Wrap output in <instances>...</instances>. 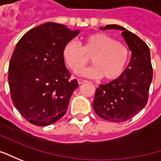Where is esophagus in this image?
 Instances as JSON below:
<instances>
[{"label": "esophagus", "mask_w": 161, "mask_h": 161, "mask_svg": "<svg viewBox=\"0 0 161 161\" xmlns=\"http://www.w3.org/2000/svg\"><path fill=\"white\" fill-rule=\"evenodd\" d=\"M77 82H78V84H79V85H81V84H84V83H86L87 81L84 80V79H81V78H79V79H77Z\"/></svg>", "instance_id": "obj_1"}]
</instances>
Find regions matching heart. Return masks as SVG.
Here are the masks:
<instances>
[{
  "label": "heart",
  "mask_w": 161,
  "mask_h": 161,
  "mask_svg": "<svg viewBox=\"0 0 161 161\" xmlns=\"http://www.w3.org/2000/svg\"><path fill=\"white\" fill-rule=\"evenodd\" d=\"M62 58L65 63L75 73H78L90 62L94 64L82 74L90 77H101L113 80L125 70L129 58V49L112 36L97 32L84 37L82 46L75 41L64 45Z\"/></svg>",
  "instance_id": "1"
}]
</instances>
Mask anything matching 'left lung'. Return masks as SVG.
Listing matches in <instances>:
<instances>
[{
	"instance_id": "left-lung-1",
	"label": "left lung",
	"mask_w": 161,
	"mask_h": 161,
	"mask_svg": "<svg viewBox=\"0 0 161 161\" xmlns=\"http://www.w3.org/2000/svg\"><path fill=\"white\" fill-rule=\"evenodd\" d=\"M102 29H120L132 52L127 69L119 78L96 89L92 108L99 117L110 122L129 120L145 107L153 80L150 49L145 42L130 31L118 25Z\"/></svg>"
}]
</instances>
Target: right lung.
<instances>
[{
  "instance_id": "obj_1",
  "label": "right lung",
  "mask_w": 161,
  "mask_h": 161,
  "mask_svg": "<svg viewBox=\"0 0 161 161\" xmlns=\"http://www.w3.org/2000/svg\"><path fill=\"white\" fill-rule=\"evenodd\" d=\"M48 22L28 31L17 43L8 65L10 96L21 116L45 126L61 119L78 87L62 58L64 45L78 35Z\"/></svg>"
}]
</instances>
